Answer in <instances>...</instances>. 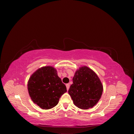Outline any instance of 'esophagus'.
Segmentation results:
<instances>
[{
	"instance_id": "1",
	"label": "esophagus",
	"mask_w": 134,
	"mask_h": 134,
	"mask_svg": "<svg viewBox=\"0 0 134 134\" xmlns=\"http://www.w3.org/2000/svg\"><path fill=\"white\" fill-rule=\"evenodd\" d=\"M66 89H67V90L68 91L69 90V87H70V84H66Z\"/></svg>"
}]
</instances>
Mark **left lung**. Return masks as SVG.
I'll list each match as a JSON object with an SVG mask.
<instances>
[{"instance_id":"1","label":"left lung","mask_w":134,"mask_h":134,"mask_svg":"<svg viewBox=\"0 0 134 134\" xmlns=\"http://www.w3.org/2000/svg\"><path fill=\"white\" fill-rule=\"evenodd\" d=\"M68 93L77 107L88 109L94 107L102 96L103 87L96 72L87 66L75 71Z\"/></svg>"}]
</instances>
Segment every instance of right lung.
Here are the masks:
<instances>
[{"label": "right lung", "mask_w": 134, "mask_h": 134, "mask_svg": "<svg viewBox=\"0 0 134 134\" xmlns=\"http://www.w3.org/2000/svg\"><path fill=\"white\" fill-rule=\"evenodd\" d=\"M27 88L33 102L43 109L56 106L61 96L67 92L57 70L51 66L36 70L28 79Z\"/></svg>", "instance_id": "right-lung-1"}]
</instances>
